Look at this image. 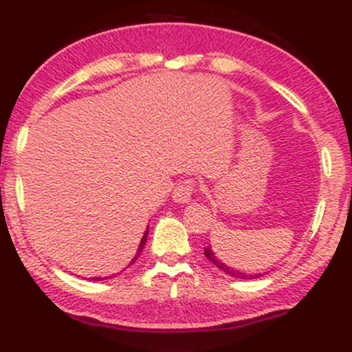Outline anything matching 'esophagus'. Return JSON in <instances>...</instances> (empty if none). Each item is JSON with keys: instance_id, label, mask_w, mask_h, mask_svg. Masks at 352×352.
I'll use <instances>...</instances> for the list:
<instances>
[{"instance_id": "34e87169", "label": "esophagus", "mask_w": 352, "mask_h": 352, "mask_svg": "<svg viewBox=\"0 0 352 352\" xmlns=\"http://www.w3.org/2000/svg\"><path fill=\"white\" fill-rule=\"evenodd\" d=\"M193 195V180H184L173 190L172 197L177 204H188Z\"/></svg>"}]
</instances>
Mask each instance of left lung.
<instances>
[{
  "mask_svg": "<svg viewBox=\"0 0 352 352\" xmlns=\"http://www.w3.org/2000/svg\"><path fill=\"white\" fill-rule=\"evenodd\" d=\"M205 256H207L208 260L212 261V263L215 265L218 270H221V272H225L227 274H230V276L236 278V280H254V278L263 276V273H245V272H240V270L230 268V266L225 265L223 261L220 260V258L215 256V253H213L212 246H210V245L207 246V248H205Z\"/></svg>",
  "mask_w": 352,
  "mask_h": 352,
  "instance_id": "1",
  "label": "left lung"
}]
</instances>
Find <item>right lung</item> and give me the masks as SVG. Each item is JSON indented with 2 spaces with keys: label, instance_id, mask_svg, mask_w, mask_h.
Returning a JSON list of instances; mask_svg holds the SVG:
<instances>
[{
  "label": "right lung",
  "instance_id": "add662e5",
  "mask_svg": "<svg viewBox=\"0 0 352 352\" xmlns=\"http://www.w3.org/2000/svg\"><path fill=\"white\" fill-rule=\"evenodd\" d=\"M147 236H148V227H147V230H145V232H144V236H142V240H140V243H139V248H137V253H135V256L132 258V261H131V263H129L127 266L134 265L137 258L140 256V253H142V250H144L145 243H147ZM117 274H119V273H117ZM114 276H116V274H114ZM107 278H111V276H104V278H99V276H96V278H91V280H92V281H102V280H107Z\"/></svg>",
  "mask_w": 352,
  "mask_h": 352
}]
</instances>
